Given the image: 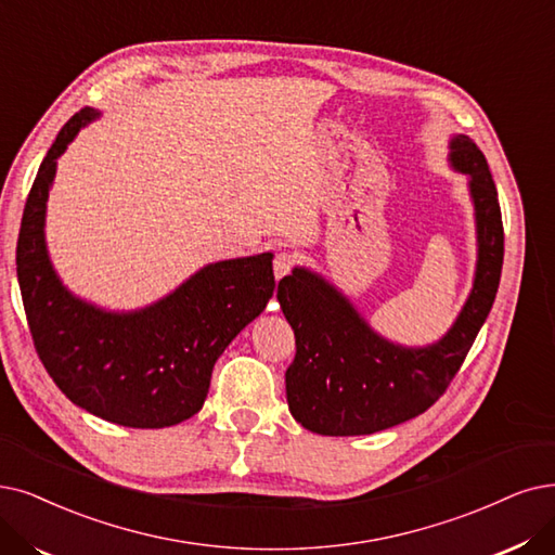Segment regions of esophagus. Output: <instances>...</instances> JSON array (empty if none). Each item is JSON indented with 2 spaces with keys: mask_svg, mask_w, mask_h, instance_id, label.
Masks as SVG:
<instances>
[{
  "mask_svg": "<svg viewBox=\"0 0 555 555\" xmlns=\"http://www.w3.org/2000/svg\"><path fill=\"white\" fill-rule=\"evenodd\" d=\"M296 253H292V250H282V253H278L275 255V261H273V273H275V278L278 280H282L284 275H289L292 273V269L296 266Z\"/></svg>",
  "mask_w": 555,
  "mask_h": 555,
  "instance_id": "obj_1",
  "label": "esophagus"
}]
</instances>
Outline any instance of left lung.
<instances>
[{
  "instance_id": "8db88e82",
  "label": "left lung",
  "mask_w": 555,
  "mask_h": 555,
  "mask_svg": "<svg viewBox=\"0 0 555 555\" xmlns=\"http://www.w3.org/2000/svg\"><path fill=\"white\" fill-rule=\"evenodd\" d=\"M451 164L469 175L478 261L474 289L453 327L426 348L380 337L321 275L294 269L278 284L282 312L294 327L296 358L286 369V401L307 430L371 435L426 412L447 391L496 298L503 266L499 195L485 154L464 134L451 139Z\"/></svg>"
}]
</instances>
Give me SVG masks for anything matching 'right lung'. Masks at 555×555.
<instances>
[{"mask_svg":"<svg viewBox=\"0 0 555 555\" xmlns=\"http://www.w3.org/2000/svg\"><path fill=\"white\" fill-rule=\"evenodd\" d=\"M63 125L29 191L17 236V282L42 366L86 412L129 428H166L201 412L216 360L273 296V255L216 261L139 312L116 314L75 298L46 248V203L56 159L98 118Z\"/></svg>","mask_w":555,"mask_h":555,"instance_id":"1","label":"right lung"}]
</instances>
